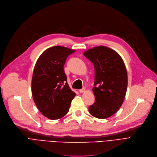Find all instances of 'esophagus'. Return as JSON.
<instances>
[{"mask_svg":"<svg viewBox=\"0 0 157 157\" xmlns=\"http://www.w3.org/2000/svg\"><path fill=\"white\" fill-rule=\"evenodd\" d=\"M85 91V87L83 88H81V89H80V90H79V92L80 93H83Z\"/></svg>","mask_w":157,"mask_h":157,"instance_id":"34e87169","label":"esophagus"}]
</instances>
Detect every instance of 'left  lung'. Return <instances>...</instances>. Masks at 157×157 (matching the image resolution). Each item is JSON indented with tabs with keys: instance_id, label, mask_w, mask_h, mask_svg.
Wrapping results in <instances>:
<instances>
[{
	"instance_id": "left-lung-1",
	"label": "left lung",
	"mask_w": 157,
	"mask_h": 157,
	"mask_svg": "<svg viewBox=\"0 0 157 157\" xmlns=\"http://www.w3.org/2000/svg\"><path fill=\"white\" fill-rule=\"evenodd\" d=\"M84 56L94 64L95 101L88 108L92 116L106 119L116 113L125 98L128 86L127 71L119 54L105 46L88 49Z\"/></svg>"
}]
</instances>
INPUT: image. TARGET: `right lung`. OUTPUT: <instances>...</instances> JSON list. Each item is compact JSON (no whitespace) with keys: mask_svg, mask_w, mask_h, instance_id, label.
Returning a JSON list of instances; mask_svg holds the SVG:
<instances>
[{"mask_svg":"<svg viewBox=\"0 0 157 157\" xmlns=\"http://www.w3.org/2000/svg\"><path fill=\"white\" fill-rule=\"evenodd\" d=\"M76 50L54 46L38 58L33 71L31 90L40 112L49 119H59L68 113L76 95L67 83L63 67Z\"/></svg>","mask_w":157,"mask_h":157,"instance_id":"1","label":"right lung"}]
</instances>
